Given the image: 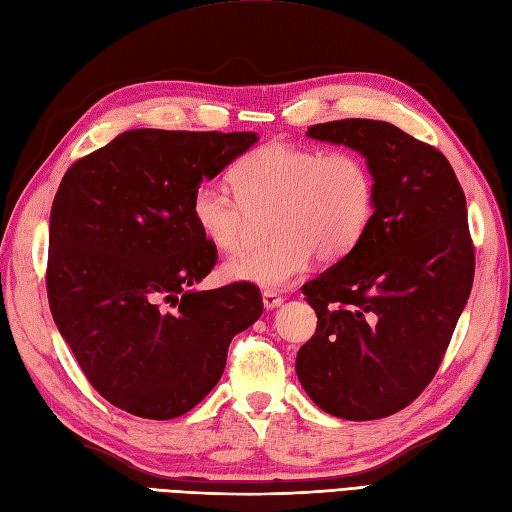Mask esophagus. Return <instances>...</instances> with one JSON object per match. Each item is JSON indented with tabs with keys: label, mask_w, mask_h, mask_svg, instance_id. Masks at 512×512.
I'll return each instance as SVG.
<instances>
[{
	"label": "esophagus",
	"mask_w": 512,
	"mask_h": 512,
	"mask_svg": "<svg viewBox=\"0 0 512 512\" xmlns=\"http://www.w3.org/2000/svg\"><path fill=\"white\" fill-rule=\"evenodd\" d=\"M263 306L267 310H276V308L282 306V297L278 293H273V291H265L263 293Z\"/></svg>",
	"instance_id": "34e87169"
}]
</instances>
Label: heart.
Instances as JSON below:
<instances>
[{
    "label": "heart",
    "mask_w": 512,
    "mask_h": 512,
    "mask_svg": "<svg viewBox=\"0 0 512 512\" xmlns=\"http://www.w3.org/2000/svg\"><path fill=\"white\" fill-rule=\"evenodd\" d=\"M234 197L219 184L197 186L191 217L217 252L236 256L254 219H267L271 241L232 260L230 280L286 289L313 265L341 260L363 239L376 210V180L356 152L269 143L245 154L230 171Z\"/></svg>",
    "instance_id": "heart-1"
}]
</instances>
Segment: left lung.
<instances>
[{
	"instance_id": "left-lung-1",
	"label": "left lung",
	"mask_w": 512,
	"mask_h": 512,
	"mask_svg": "<svg viewBox=\"0 0 512 512\" xmlns=\"http://www.w3.org/2000/svg\"><path fill=\"white\" fill-rule=\"evenodd\" d=\"M345 145L376 180V210L360 243L302 286L317 332L295 371L321 410L369 421L406 408L434 378L473 284L467 202L447 158L373 119L308 128Z\"/></svg>"
}]
</instances>
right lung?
Masks as SVG:
<instances>
[{
  "label": "right lung",
  "instance_id": "1",
  "mask_svg": "<svg viewBox=\"0 0 512 512\" xmlns=\"http://www.w3.org/2000/svg\"><path fill=\"white\" fill-rule=\"evenodd\" d=\"M256 132L128 130L78 160L49 217L47 297L93 389L126 413L173 419L213 391L234 334L263 315L254 284L197 291L217 263L191 197Z\"/></svg>",
  "mask_w": 512,
  "mask_h": 512
}]
</instances>
